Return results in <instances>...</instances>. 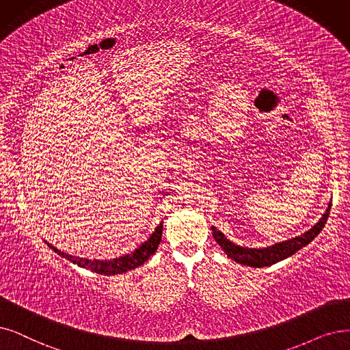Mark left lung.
Returning <instances> with one entry per match:
<instances>
[{
	"label": "left lung",
	"instance_id": "left-lung-1",
	"mask_svg": "<svg viewBox=\"0 0 350 350\" xmlns=\"http://www.w3.org/2000/svg\"><path fill=\"white\" fill-rule=\"evenodd\" d=\"M330 206H332V202H329L326 213L321 215V218L316 222V226H313L309 231H306L299 237H295V239H290L282 243H275L273 245L262 247V248H248V247L237 245L232 241H230L227 237L215 227H211V230L217 244L221 245L224 253H226L231 260L240 262L243 265H248V267H258V269L267 267V265L275 264L278 261L293 256L296 251H299L300 248L306 247L310 241H313L317 237V234L325 227L330 213Z\"/></svg>",
	"mask_w": 350,
	"mask_h": 350
}]
</instances>
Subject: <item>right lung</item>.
<instances>
[{
  "label": "right lung",
  "instance_id": "add662e5",
  "mask_svg": "<svg viewBox=\"0 0 350 350\" xmlns=\"http://www.w3.org/2000/svg\"><path fill=\"white\" fill-rule=\"evenodd\" d=\"M162 228H163V222H161L159 226L155 228V231L152 232L149 239L141 245L137 247L135 251H132L131 254L122 256L118 258H111V260H89V258H80L63 253V251L57 250L53 247L51 244L46 243L54 253H57L63 258H67L68 261H72L73 264H77L81 269H89L93 273L97 274H105V275H115V274H122L126 273L129 270H133L139 265H142L148 258L155 254V251L158 250V245L162 239Z\"/></svg>",
  "mask_w": 350,
  "mask_h": 350
}]
</instances>
